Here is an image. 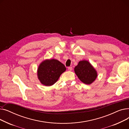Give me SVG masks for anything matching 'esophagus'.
<instances>
[{
  "mask_svg": "<svg viewBox=\"0 0 129 129\" xmlns=\"http://www.w3.org/2000/svg\"><path fill=\"white\" fill-rule=\"evenodd\" d=\"M68 70H69L70 71H72V70H73L72 67H68Z\"/></svg>",
  "mask_w": 129,
  "mask_h": 129,
  "instance_id": "34e87169",
  "label": "esophagus"
}]
</instances>
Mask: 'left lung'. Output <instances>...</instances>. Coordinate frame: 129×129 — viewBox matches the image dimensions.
Returning <instances> with one entry per match:
<instances>
[{"mask_svg": "<svg viewBox=\"0 0 129 129\" xmlns=\"http://www.w3.org/2000/svg\"><path fill=\"white\" fill-rule=\"evenodd\" d=\"M74 72L81 82L87 85L92 84L98 76L95 69L88 61L86 60L79 61L74 68Z\"/></svg>", "mask_w": 129, "mask_h": 129, "instance_id": "left-lung-1", "label": "left lung"}]
</instances>
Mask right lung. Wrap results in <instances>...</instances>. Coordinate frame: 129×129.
I'll use <instances>...</instances> for the list:
<instances>
[{
    "mask_svg": "<svg viewBox=\"0 0 129 129\" xmlns=\"http://www.w3.org/2000/svg\"><path fill=\"white\" fill-rule=\"evenodd\" d=\"M66 70L64 65L55 59H45L41 63L37 70L40 83L45 86L55 84L60 75Z\"/></svg>",
    "mask_w": 129,
    "mask_h": 129,
    "instance_id": "add662e5",
    "label": "right lung"
}]
</instances>
